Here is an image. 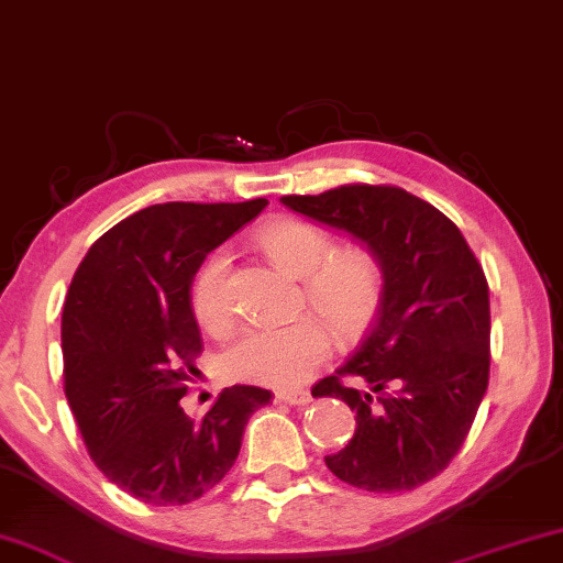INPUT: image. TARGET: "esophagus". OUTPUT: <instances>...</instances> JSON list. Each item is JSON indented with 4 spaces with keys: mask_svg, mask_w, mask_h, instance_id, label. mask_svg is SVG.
Returning a JSON list of instances; mask_svg holds the SVG:
<instances>
[{
    "mask_svg": "<svg viewBox=\"0 0 563 563\" xmlns=\"http://www.w3.org/2000/svg\"><path fill=\"white\" fill-rule=\"evenodd\" d=\"M276 401L289 404V406H307L309 401H312V396H309V390L282 388V390H276Z\"/></svg>",
    "mask_w": 563,
    "mask_h": 563,
    "instance_id": "esophagus-1",
    "label": "esophagus"
}]
</instances>
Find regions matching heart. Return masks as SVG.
<instances>
[{
	"label": "heart",
	"instance_id": "heart-1",
	"mask_svg": "<svg viewBox=\"0 0 563 563\" xmlns=\"http://www.w3.org/2000/svg\"><path fill=\"white\" fill-rule=\"evenodd\" d=\"M258 241L276 266L301 279L307 305L342 338L361 335L368 328L386 287L380 258L368 246L338 249L330 231L297 218L268 223ZM228 266L225 251H213L190 287L192 312L210 332L228 330L235 317ZM330 347V330L314 317L287 324H251L228 345L225 371L239 380L297 388L328 361Z\"/></svg>",
	"mask_w": 563,
	"mask_h": 563
}]
</instances>
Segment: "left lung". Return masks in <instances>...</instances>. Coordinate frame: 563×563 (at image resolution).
<instances>
[{
	"mask_svg": "<svg viewBox=\"0 0 563 563\" xmlns=\"http://www.w3.org/2000/svg\"><path fill=\"white\" fill-rule=\"evenodd\" d=\"M284 206L345 231L380 258L378 317L353 355L312 388L345 401L355 434L324 457L368 493L413 490L437 477L467 437L490 378V295L460 228L390 185L284 195ZM342 377H355L347 387Z\"/></svg>",
	"mask_w": 563,
	"mask_h": 563,
	"instance_id": "1",
	"label": "left lung"
}]
</instances>
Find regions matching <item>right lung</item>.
<instances>
[{"instance_id": "add662e5", "label": "right lung", "mask_w": 563, "mask_h": 563, "mask_svg": "<svg viewBox=\"0 0 563 563\" xmlns=\"http://www.w3.org/2000/svg\"><path fill=\"white\" fill-rule=\"evenodd\" d=\"M246 202H162L88 249L63 307L65 396L88 454L121 490L185 505L221 483L272 390L225 388L206 417L183 396L202 350L190 287L210 251L262 213Z\"/></svg>"}]
</instances>
